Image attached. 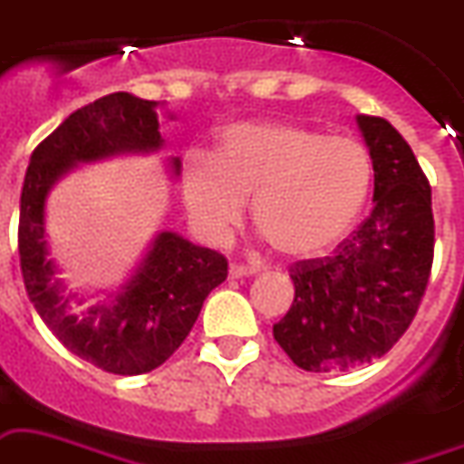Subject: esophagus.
I'll use <instances>...</instances> for the list:
<instances>
[{"label":"esophagus","instance_id":"obj_1","mask_svg":"<svg viewBox=\"0 0 464 464\" xmlns=\"http://www.w3.org/2000/svg\"><path fill=\"white\" fill-rule=\"evenodd\" d=\"M252 274H257V269H255V266H243V265L228 266V276L231 278H245V276H252Z\"/></svg>","mask_w":464,"mask_h":464}]
</instances>
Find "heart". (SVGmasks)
<instances>
[{"label":"heart","mask_w":464,"mask_h":464,"mask_svg":"<svg viewBox=\"0 0 464 464\" xmlns=\"http://www.w3.org/2000/svg\"><path fill=\"white\" fill-rule=\"evenodd\" d=\"M372 188L362 142L293 121H243L224 128L212 157L188 152L180 195L202 238L221 243L252 221L284 257H317L353 228Z\"/></svg>","instance_id":"1"}]
</instances>
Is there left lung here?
Masks as SVG:
<instances>
[{"instance_id": "8db88e82", "label": "left lung", "mask_w": 464, "mask_h": 464, "mask_svg": "<svg viewBox=\"0 0 464 464\" xmlns=\"http://www.w3.org/2000/svg\"><path fill=\"white\" fill-rule=\"evenodd\" d=\"M374 167V209L334 255L291 266V310L274 338L304 372H345L386 355L408 331L434 262L431 188L402 135L357 116Z\"/></svg>"}]
</instances>
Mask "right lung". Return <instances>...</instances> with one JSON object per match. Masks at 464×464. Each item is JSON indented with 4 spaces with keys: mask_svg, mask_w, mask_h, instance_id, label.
I'll use <instances>...</instances> for the list:
<instances>
[{
    "mask_svg": "<svg viewBox=\"0 0 464 464\" xmlns=\"http://www.w3.org/2000/svg\"><path fill=\"white\" fill-rule=\"evenodd\" d=\"M157 107L130 92H111L81 107L30 154L21 190L18 252L30 303L73 355L109 374H145L167 362L193 329L205 297L228 274L224 255L161 231L126 284L92 304L88 295L66 288L62 269L49 257V190L78 164L161 150ZM169 164L179 176V157Z\"/></svg>",
    "mask_w": 464,
    "mask_h": 464,
    "instance_id": "right-lung-1",
    "label": "right lung"
}]
</instances>
